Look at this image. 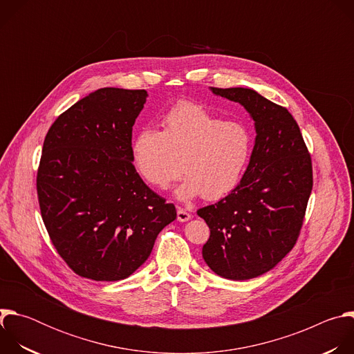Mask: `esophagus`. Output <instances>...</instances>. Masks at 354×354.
Masks as SVG:
<instances>
[{"label": "esophagus", "instance_id": "esophagus-1", "mask_svg": "<svg viewBox=\"0 0 354 354\" xmlns=\"http://www.w3.org/2000/svg\"><path fill=\"white\" fill-rule=\"evenodd\" d=\"M176 213H178V220H179L180 223H185V221H187V220L192 218V214L187 213V212H186L185 209H182V207H178Z\"/></svg>", "mask_w": 354, "mask_h": 354}]
</instances>
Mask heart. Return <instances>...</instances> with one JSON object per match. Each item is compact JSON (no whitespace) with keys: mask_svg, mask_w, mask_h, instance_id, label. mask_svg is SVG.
Segmentation results:
<instances>
[{"mask_svg":"<svg viewBox=\"0 0 354 354\" xmlns=\"http://www.w3.org/2000/svg\"><path fill=\"white\" fill-rule=\"evenodd\" d=\"M161 124V131L141 129L131 144L134 169L148 186L165 190L185 172L180 200H218L238 187L254 149L248 124L187 100L174 105Z\"/></svg>","mask_w":354,"mask_h":354,"instance_id":"1","label":"heart"}]
</instances>
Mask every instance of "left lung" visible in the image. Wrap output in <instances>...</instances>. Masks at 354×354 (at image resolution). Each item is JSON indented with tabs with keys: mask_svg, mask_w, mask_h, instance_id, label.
Wrapping results in <instances>:
<instances>
[{
	"mask_svg": "<svg viewBox=\"0 0 354 354\" xmlns=\"http://www.w3.org/2000/svg\"><path fill=\"white\" fill-rule=\"evenodd\" d=\"M255 120L257 140L238 187L197 214L210 228L203 259L218 276L248 280L294 248L313 190V161L291 113L249 88H212Z\"/></svg>",
	"mask_w": 354,
	"mask_h": 354,
	"instance_id": "8db88e82",
	"label": "left lung"
}]
</instances>
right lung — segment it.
Listing matches in <instances>:
<instances>
[{
	"label": "right lung",
	"mask_w": 354,
	"mask_h": 354,
	"mask_svg": "<svg viewBox=\"0 0 354 354\" xmlns=\"http://www.w3.org/2000/svg\"><path fill=\"white\" fill-rule=\"evenodd\" d=\"M145 89L100 88L48 129L36 176L40 214L67 266L96 281L129 277L176 218L131 160L133 124Z\"/></svg>",
	"instance_id": "add662e5"
}]
</instances>
